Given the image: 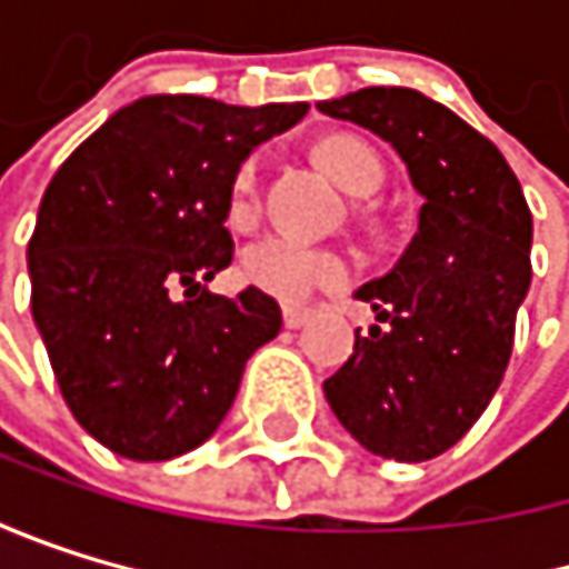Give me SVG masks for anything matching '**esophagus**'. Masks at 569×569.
Wrapping results in <instances>:
<instances>
[{
    "mask_svg": "<svg viewBox=\"0 0 569 569\" xmlns=\"http://www.w3.org/2000/svg\"><path fill=\"white\" fill-rule=\"evenodd\" d=\"M310 310H300V307H287L282 310V323L290 327V331H297V327H303V323H310Z\"/></svg>",
    "mask_w": 569,
    "mask_h": 569,
    "instance_id": "obj_1",
    "label": "esophagus"
}]
</instances>
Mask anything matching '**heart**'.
<instances>
[{"instance_id":"obj_1","label":"heart","mask_w":569,"mask_h":569,"mask_svg":"<svg viewBox=\"0 0 569 569\" xmlns=\"http://www.w3.org/2000/svg\"><path fill=\"white\" fill-rule=\"evenodd\" d=\"M317 160L320 167L331 173L348 193L365 198V193H376L382 187V160L376 157V149L365 146L361 139L351 136H331L317 146ZM256 187H259V163L246 160L234 173L231 183V214L234 218H249L256 208ZM345 259L335 252L313 249L297 238H282L269 234L259 238L256 246L242 256V276L252 282L256 290L266 297H276L282 303H300L317 290L338 287L345 279Z\"/></svg>"}]
</instances>
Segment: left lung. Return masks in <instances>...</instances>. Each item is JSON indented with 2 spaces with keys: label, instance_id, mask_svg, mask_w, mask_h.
Masks as SVG:
<instances>
[{
  "label": "left lung",
  "instance_id": "1",
  "mask_svg": "<svg viewBox=\"0 0 569 569\" xmlns=\"http://www.w3.org/2000/svg\"><path fill=\"white\" fill-rule=\"evenodd\" d=\"M392 142L420 190L402 259L355 293L376 320L323 382L341 427L389 461H430L491 402L532 266V214L491 139L412 88H361L317 104Z\"/></svg>",
  "mask_w": 569,
  "mask_h": 569
}]
</instances>
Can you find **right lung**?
<instances>
[{
	"label": "right lung",
	"instance_id": "add662e5",
	"mask_svg": "<svg viewBox=\"0 0 569 569\" xmlns=\"http://www.w3.org/2000/svg\"><path fill=\"white\" fill-rule=\"evenodd\" d=\"M307 101L224 104L149 94L53 173L30 238V307L74 420L129 461H170L224 420L246 361L282 327L231 266V183L249 152L293 129Z\"/></svg>",
	"mask_w": 569,
	"mask_h": 569
}]
</instances>
